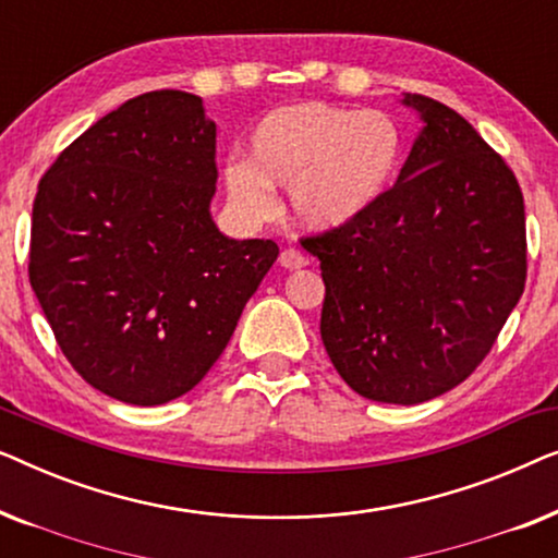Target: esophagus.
<instances>
[{
    "label": "esophagus",
    "instance_id": "obj_1",
    "mask_svg": "<svg viewBox=\"0 0 558 558\" xmlns=\"http://www.w3.org/2000/svg\"><path fill=\"white\" fill-rule=\"evenodd\" d=\"M279 264L289 271H296V269H304V266H307V256L296 248H284L279 254Z\"/></svg>",
    "mask_w": 558,
    "mask_h": 558
}]
</instances>
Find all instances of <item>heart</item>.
<instances>
[{
  "label": "heart",
  "mask_w": 558,
  "mask_h": 558,
  "mask_svg": "<svg viewBox=\"0 0 558 558\" xmlns=\"http://www.w3.org/2000/svg\"><path fill=\"white\" fill-rule=\"evenodd\" d=\"M401 155V129L386 113L325 101L289 104L258 121L251 159L226 162L223 187L246 220L271 218L274 190H287L296 223L340 231L376 208Z\"/></svg>",
  "instance_id": "obj_1"
}]
</instances>
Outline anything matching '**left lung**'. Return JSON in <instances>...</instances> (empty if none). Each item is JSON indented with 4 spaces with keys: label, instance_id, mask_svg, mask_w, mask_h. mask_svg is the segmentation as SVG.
I'll use <instances>...</instances> for the list:
<instances>
[{
    "label": "left lung",
    "instance_id": "8db88e82",
    "mask_svg": "<svg viewBox=\"0 0 558 558\" xmlns=\"http://www.w3.org/2000/svg\"><path fill=\"white\" fill-rule=\"evenodd\" d=\"M399 180L340 231L304 239L325 281L323 335L363 399L422 403L490 353L525 287V213L515 174L475 126L418 94Z\"/></svg>",
    "mask_w": 558,
    "mask_h": 558
}]
</instances>
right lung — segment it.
<instances>
[{"instance_id":"1","label":"right lung","mask_w":558,"mask_h":558,"mask_svg":"<svg viewBox=\"0 0 558 558\" xmlns=\"http://www.w3.org/2000/svg\"><path fill=\"white\" fill-rule=\"evenodd\" d=\"M216 180V124L185 90L129 98L40 180L29 284L111 399L159 407L201 384L277 262L274 241L218 231Z\"/></svg>"}]
</instances>
